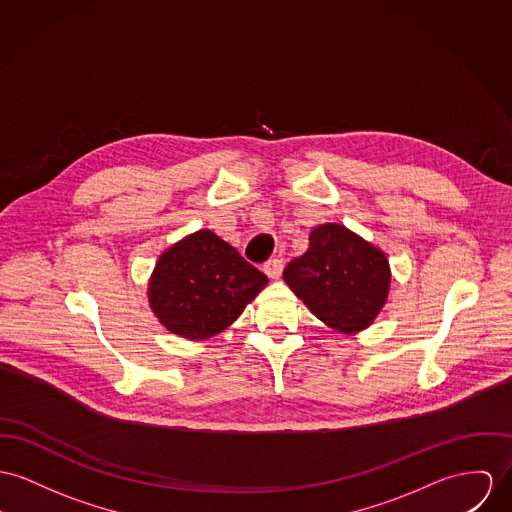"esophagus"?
Masks as SVG:
<instances>
[{"mask_svg":"<svg viewBox=\"0 0 512 512\" xmlns=\"http://www.w3.org/2000/svg\"><path fill=\"white\" fill-rule=\"evenodd\" d=\"M282 269H284V263L280 259H271V261H267L263 265L265 275L271 276V278H278V276L282 275Z\"/></svg>","mask_w":512,"mask_h":512,"instance_id":"obj_1","label":"esophagus"}]
</instances>
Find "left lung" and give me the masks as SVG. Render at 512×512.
Wrapping results in <instances>:
<instances>
[{"label": "left lung", "instance_id": "obj_1", "mask_svg": "<svg viewBox=\"0 0 512 512\" xmlns=\"http://www.w3.org/2000/svg\"><path fill=\"white\" fill-rule=\"evenodd\" d=\"M282 278L317 319L354 335L388 302L392 269L374 243L341 224H319L308 251L286 265Z\"/></svg>", "mask_w": 512, "mask_h": 512}]
</instances>
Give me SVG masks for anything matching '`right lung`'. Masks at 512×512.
<instances>
[{"mask_svg":"<svg viewBox=\"0 0 512 512\" xmlns=\"http://www.w3.org/2000/svg\"><path fill=\"white\" fill-rule=\"evenodd\" d=\"M269 278L210 230L183 237L159 255L148 302L159 323L189 341L230 327Z\"/></svg>","mask_w":512,"mask_h":512,"instance_id":"1","label":"right lung"}]
</instances>
